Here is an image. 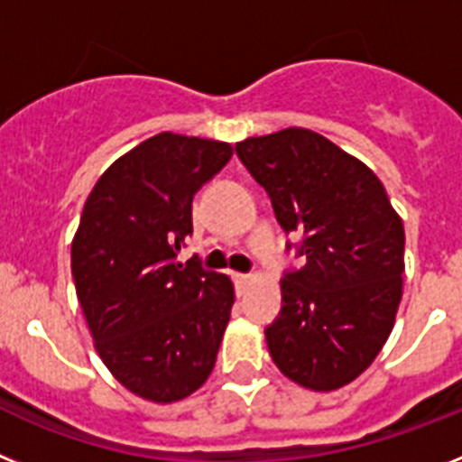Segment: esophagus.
<instances>
[{
  "mask_svg": "<svg viewBox=\"0 0 462 462\" xmlns=\"http://www.w3.org/2000/svg\"><path fill=\"white\" fill-rule=\"evenodd\" d=\"M232 277H235V284H237L239 289H244V286H246V284H249V282H251V274L235 273V274H232Z\"/></svg>",
  "mask_w": 462,
  "mask_h": 462,
  "instance_id": "esophagus-1",
  "label": "esophagus"
}]
</instances>
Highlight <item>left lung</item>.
Here are the masks:
<instances>
[{
	"label": "left lung",
	"instance_id": "8db88e82",
	"mask_svg": "<svg viewBox=\"0 0 462 462\" xmlns=\"http://www.w3.org/2000/svg\"><path fill=\"white\" fill-rule=\"evenodd\" d=\"M235 150L305 255L282 279V312L265 328L270 356L298 385L338 390L369 369L394 327L402 218L369 166L315 131L291 126Z\"/></svg>",
	"mask_w": 462,
	"mask_h": 462
}]
</instances>
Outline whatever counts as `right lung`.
Returning a JSON list of instances; mask_svg holds the SVG:
<instances>
[{
    "mask_svg": "<svg viewBox=\"0 0 462 462\" xmlns=\"http://www.w3.org/2000/svg\"><path fill=\"white\" fill-rule=\"evenodd\" d=\"M230 143L171 131L143 141L91 189L72 239V277L96 350L129 393L171 404L211 375L235 303L227 274L176 263L192 197Z\"/></svg>",
    "mask_w": 462,
    "mask_h": 462,
    "instance_id": "add662e5",
    "label": "right lung"
}]
</instances>
